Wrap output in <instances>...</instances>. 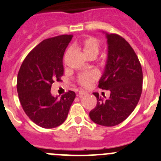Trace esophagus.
Masks as SVG:
<instances>
[{
  "instance_id": "obj_1",
  "label": "esophagus",
  "mask_w": 161,
  "mask_h": 161,
  "mask_svg": "<svg viewBox=\"0 0 161 161\" xmlns=\"http://www.w3.org/2000/svg\"><path fill=\"white\" fill-rule=\"evenodd\" d=\"M87 93L86 91H84V90H79V93H78V97H82L83 95H86Z\"/></svg>"
}]
</instances>
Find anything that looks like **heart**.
Returning a JSON list of instances; mask_svg holds the SVG:
<instances>
[{"label": "heart", "mask_w": 161, "mask_h": 161, "mask_svg": "<svg viewBox=\"0 0 161 161\" xmlns=\"http://www.w3.org/2000/svg\"><path fill=\"white\" fill-rule=\"evenodd\" d=\"M79 46L82 48L84 54L87 57H97L100 51L99 42L94 37H87L79 42ZM97 78V75L96 72H88L83 73L80 75L78 79V82L81 86L84 87H88L91 84L93 81Z\"/></svg>", "instance_id": "b5f03b06"}]
</instances>
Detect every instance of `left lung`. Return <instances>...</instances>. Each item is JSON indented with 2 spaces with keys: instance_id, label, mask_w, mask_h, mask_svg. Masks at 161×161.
<instances>
[{
  "instance_id": "obj_1",
  "label": "left lung",
  "mask_w": 161,
  "mask_h": 161,
  "mask_svg": "<svg viewBox=\"0 0 161 161\" xmlns=\"http://www.w3.org/2000/svg\"><path fill=\"white\" fill-rule=\"evenodd\" d=\"M105 34L108 57L99 88L109 90L110 97H99L90 111L93 122L104 127L118 125L131 114L138 104L142 90V70L138 57L125 39L115 34Z\"/></svg>"
}]
</instances>
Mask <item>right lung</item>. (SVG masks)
Listing matches in <instances>:
<instances>
[{"mask_svg":"<svg viewBox=\"0 0 161 161\" xmlns=\"http://www.w3.org/2000/svg\"><path fill=\"white\" fill-rule=\"evenodd\" d=\"M71 38V34H65L42 41L26 56L19 71L17 92L22 107L43 128L61 125L75 98L73 91L60 98L51 93L52 84L64 74L63 57Z\"/></svg>","mask_w":161,"mask_h":161,"instance_id":"add662e5","label":"right lung"}]
</instances>
